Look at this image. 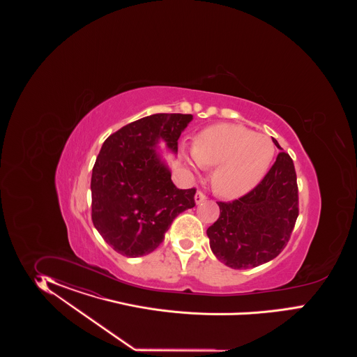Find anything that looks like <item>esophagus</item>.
Instances as JSON below:
<instances>
[{"label": "esophagus", "instance_id": "obj_1", "mask_svg": "<svg viewBox=\"0 0 357 357\" xmlns=\"http://www.w3.org/2000/svg\"><path fill=\"white\" fill-rule=\"evenodd\" d=\"M206 195L203 194L202 191H199L196 196H195V202H196V204H202L203 202H206Z\"/></svg>", "mask_w": 357, "mask_h": 357}]
</instances>
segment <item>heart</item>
<instances>
[{"label":"heart","instance_id":"obj_1","mask_svg":"<svg viewBox=\"0 0 357 357\" xmlns=\"http://www.w3.org/2000/svg\"><path fill=\"white\" fill-rule=\"evenodd\" d=\"M275 155L268 136L238 124H215L200 130L192 144L195 167H215L217 194L238 197L259 183Z\"/></svg>","mask_w":357,"mask_h":357}]
</instances>
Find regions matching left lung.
<instances>
[{"label": "left lung", "instance_id": "left-lung-1", "mask_svg": "<svg viewBox=\"0 0 357 357\" xmlns=\"http://www.w3.org/2000/svg\"><path fill=\"white\" fill-rule=\"evenodd\" d=\"M217 204L220 217L206 230L217 259L234 270H246L276 258L289 242L298 217V185L291 155L280 151L251 191Z\"/></svg>", "mask_w": 357, "mask_h": 357}]
</instances>
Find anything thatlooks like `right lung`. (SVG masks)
<instances>
[{
  "mask_svg": "<svg viewBox=\"0 0 357 357\" xmlns=\"http://www.w3.org/2000/svg\"><path fill=\"white\" fill-rule=\"evenodd\" d=\"M191 114H154L109 135L91 174V220L124 257L148 255L162 243L174 218L194 208L196 188L181 190L160 161L155 145L174 153Z\"/></svg>",
  "mask_w": 357,
  "mask_h": 357,
  "instance_id": "1",
  "label": "right lung"
}]
</instances>
